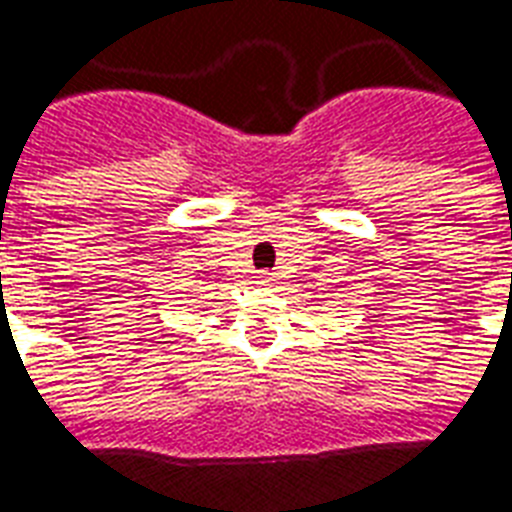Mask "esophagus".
<instances>
[{
    "label": "esophagus",
    "mask_w": 512,
    "mask_h": 512,
    "mask_svg": "<svg viewBox=\"0 0 512 512\" xmlns=\"http://www.w3.org/2000/svg\"><path fill=\"white\" fill-rule=\"evenodd\" d=\"M257 284H273V273H257Z\"/></svg>",
    "instance_id": "esophagus-1"
}]
</instances>
